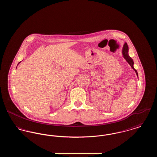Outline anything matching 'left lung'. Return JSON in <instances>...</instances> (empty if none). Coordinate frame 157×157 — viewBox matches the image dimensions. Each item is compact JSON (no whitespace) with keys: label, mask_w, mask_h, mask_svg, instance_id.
Masks as SVG:
<instances>
[{"label":"left lung","mask_w":157,"mask_h":157,"mask_svg":"<svg viewBox=\"0 0 157 157\" xmlns=\"http://www.w3.org/2000/svg\"><path fill=\"white\" fill-rule=\"evenodd\" d=\"M128 50H129V49H128V45H127V43H125L124 45V46H123V49H122V55H123V56L125 58V59H126L127 62L130 65V66L134 70L135 72H136V74L137 75V76H138V72H137L136 70H135L134 67V61H133L132 59L128 55Z\"/></svg>","instance_id":"1"}]
</instances>
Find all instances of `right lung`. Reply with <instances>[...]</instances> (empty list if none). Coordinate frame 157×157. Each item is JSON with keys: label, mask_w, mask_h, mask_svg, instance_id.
I'll return each instance as SVG.
<instances>
[{"label": "right lung", "mask_w": 157, "mask_h": 157, "mask_svg": "<svg viewBox=\"0 0 157 157\" xmlns=\"http://www.w3.org/2000/svg\"><path fill=\"white\" fill-rule=\"evenodd\" d=\"M20 62H19V63H20ZM19 63H18V64H19Z\"/></svg>", "instance_id": "right-lung-1"}]
</instances>
